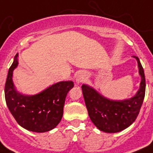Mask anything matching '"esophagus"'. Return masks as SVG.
<instances>
[{
  "label": "esophagus",
  "instance_id": "obj_1",
  "mask_svg": "<svg viewBox=\"0 0 153 153\" xmlns=\"http://www.w3.org/2000/svg\"><path fill=\"white\" fill-rule=\"evenodd\" d=\"M85 80V75L84 74H79L77 75L76 77V82L78 84L81 83L82 82Z\"/></svg>",
  "mask_w": 153,
  "mask_h": 153
}]
</instances>
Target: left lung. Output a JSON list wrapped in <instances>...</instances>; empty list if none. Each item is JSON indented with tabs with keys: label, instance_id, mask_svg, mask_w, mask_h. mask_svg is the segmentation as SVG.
I'll use <instances>...</instances> for the list:
<instances>
[{
	"label": "left lung",
	"instance_id": "1",
	"mask_svg": "<svg viewBox=\"0 0 153 153\" xmlns=\"http://www.w3.org/2000/svg\"><path fill=\"white\" fill-rule=\"evenodd\" d=\"M140 76V87L132 98L124 100L109 99L92 86L83 84L82 91L90 118L99 130L108 133H118L126 129L137 117L145 94V77L142 65L137 56Z\"/></svg>",
	"mask_w": 153,
	"mask_h": 153
}]
</instances>
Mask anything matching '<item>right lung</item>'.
<instances>
[{
  "instance_id": "right-lung-1",
  "label": "right lung",
  "mask_w": 153,
  "mask_h": 153,
  "mask_svg": "<svg viewBox=\"0 0 153 153\" xmlns=\"http://www.w3.org/2000/svg\"><path fill=\"white\" fill-rule=\"evenodd\" d=\"M18 54L8 70L4 87L7 106L16 121L25 129L36 133H45L55 128L63 114L67 93L74 87L72 81L53 84L34 95L24 94L13 83V71L18 66Z\"/></svg>"
}]
</instances>
